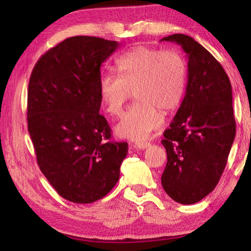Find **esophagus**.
<instances>
[{
	"label": "esophagus",
	"instance_id": "1",
	"mask_svg": "<svg viewBox=\"0 0 251 251\" xmlns=\"http://www.w3.org/2000/svg\"><path fill=\"white\" fill-rule=\"evenodd\" d=\"M134 146L135 148H138V150H145V148L151 146V144L147 142H136Z\"/></svg>",
	"mask_w": 251,
	"mask_h": 251
}]
</instances>
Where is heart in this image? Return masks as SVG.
<instances>
[{"instance_id": "1", "label": "heart", "mask_w": 251, "mask_h": 251, "mask_svg": "<svg viewBox=\"0 0 251 251\" xmlns=\"http://www.w3.org/2000/svg\"><path fill=\"white\" fill-rule=\"evenodd\" d=\"M115 74L100 79V97L106 112L118 116L134 92L137 101L123 114L115 126L122 138L145 141L164 122L160 109H176L184 99L187 85L186 61L176 50H161L136 46L115 62Z\"/></svg>"}]
</instances>
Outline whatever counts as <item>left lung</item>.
Masks as SVG:
<instances>
[{
  "label": "left lung",
  "mask_w": 251,
  "mask_h": 251,
  "mask_svg": "<svg viewBox=\"0 0 251 251\" xmlns=\"http://www.w3.org/2000/svg\"><path fill=\"white\" fill-rule=\"evenodd\" d=\"M161 41L179 44L188 58L186 94L161 141L167 151L161 185L175 201L192 205L215 189L226 167L236 136L231 84L193 37L173 34Z\"/></svg>",
  "instance_id": "8db88e82"
}]
</instances>
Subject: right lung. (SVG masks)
<instances>
[{"mask_svg":"<svg viewBox=\"0 0 251 251\" xmlns=\"http://www.w3.org/2000/svg\"><path fill=\"white\" fill-rule=\"evenodd\" d=\"M116 41L73 36L49 50L34 66L27 91V129L41 172L59 196L91 203L120 178L127 143H113L100 114V65Z\"/></svg>","mask_w":251,"mask_h":251,"instance_id":"add662e5","label":"right lung"}]
</instances>
